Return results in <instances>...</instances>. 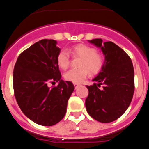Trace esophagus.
I'll return each instance as SVG.
<instances>
[{"mask_svg":"<svg viewBox=\"0 0 149 149\" xmlns=\"http://www.w3.org/2000/svg\"><path fill=\"white\" fill-rule=\"evenodd\" d=\"M79 85H80V84H76V83H74V87H75V88H77V86H79Z\"/></svg>","mask_w":149,"mask_h":149,"instance_id":"1","label":"esophagus"}]
</instances>
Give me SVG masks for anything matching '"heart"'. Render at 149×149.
Returning <instances> with one entry per match:
<instances>
[{"mask_svg":"<svg viewBox=\"0 0 149 149\" xmlns=\"http://www.w3.org/2000/svg\"><path fill=\"white\" fill-rule=\"evenodd\" d=\"M68 52L74 56L81 57L80 68H72L65 72V80L72 83L81 84L86 78L89 70L93 74H97L102 69L104 65V57L97 50L92 46L79 44L73 46ZM65 50H61L56 56L57 65L62 69H66L70 63V56Z\"/></svg>","mask_w":149,"mask_h":149,"instance_id":"b5f03b06","label":"heart"}]
</instances>
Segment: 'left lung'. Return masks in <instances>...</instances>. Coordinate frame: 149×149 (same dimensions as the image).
Returning <instances> with one entry per match:
<instances>
[{
	"label": "left lung",
	"instance_id": "8db88e82",
	"mask_svg": "<svg viewBox=\"0 0 149 149\" xmlns=\"http://www.w3.org/2000/svg\"><path fill=\"white\" fill-rule=\"evenodd\" d=\"M101 48L105 56L103 68L86 86L89 95L85 104L88 113L100 122H113L126 111L134 93V70L130 56L112 42L101 39L89 40ZM101 85L103 89L100 90Z\"/></svg>",
	"mask_w": 149,
	"mask_h": 149
}]
</instances>
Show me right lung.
Instances as JSON below:
<instances>
[{"mask_svg": "<svg viewBox=\"0 0 149 149\" xmlns=\"http://www.w3.org/2000/svg\"><path fill=\"white\" fill-rule=\"evenodd\" d=\"M60 51L54 39H42L18 56L13 71L15 99L24 114L35 123L52 126L63 119L74 86L61 80L56 62ZM59 82L49 88L48 84Z\"/></svg>", "mask_w": 149, "mask_h": 149, "instance_id": "obj_1", "label": "right lung"}]
</instances>
